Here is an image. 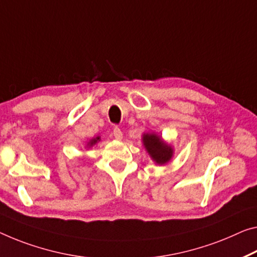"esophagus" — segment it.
Instances as JSON below:
<instances>
[{
    "label": "esophagus",
    "mask_w": 257,
    "mask_h": 257,
    "mask_svg": "<svg viewBox=\"0 0 257 257\" xmlns=\"http://www.w3.org/2000/svg\"><path fill=\"white\" fill-rule=\"evenodd\" d=\"M112 133H113V137H115L117 140H120L121 138H123V132H121V130L118 127V126H115V127H113Z\"/></svg>",
    "instance_id": "esophagus-1"
}]
</instances>
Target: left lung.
<instances>
[{"label": "left lung", "mask_w": 257, "mask_h": 257, "mask_svg": "<svg viewBox=\"0 0 257 257\" xmlns=\"http://www.w3.org/2000/svg\"><path fill=\"white\" fill-rule=\"evenodd\" d=\"M144 145L156 163L164 164L171 159L172 148L165 145L156 134H144Z\"/></svg>", "instance_id": "obj_1"}]
</instances>
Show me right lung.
<instances>
[{"instance_id":"right-lung-1","label":"right lung","mask_w":257,"mask_h":257,"mask_svg":"<svg viewBox=\"0 0 257 257\" xmlns=\"http://www.w3.org/2000/svg\"><path fill=\"white\" fill-rule=\"evenodd\" d=\"M98 140H100V138H96V139H92V140L89 141V144H88V145H89V146H93V145H95Z\"/></svg>"}]
</instances>
